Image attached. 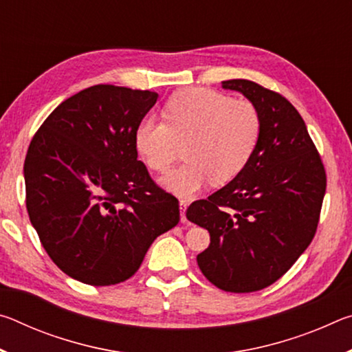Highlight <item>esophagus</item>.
Wrapping results in <instances>:
<instances>
[{"label":"esophagus","mask_w":352,"mask_h":352,"mask_svg":"<svg viewBox=\"0 0 352 352\" xmlns=\"http://www.w3.org/2000/svg\"><path fill=\"white\" fill-rule=\"evenodd\" d=\"M186 210H188V201H186V200H180V216H182V222H186Z\"/></svg>","instance_id":"34e87169"}]
</instances>
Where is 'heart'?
Listing matches in <instances>:
<instances>
[{
    "instance_id": "heart-1",
    "label": "heart",
    "mask_w": 352,
    "mask_h": 352,
    "mask_svg": "<svg viewBox=\"0 0 352 352\" xmlns=\"http://www.w3.org/2000/svg\"><path fill=\"white\" fill-rule=\"evenodd\" d=\"M163 119L141 121L135 144L155 172H168L184 147L186 162L163 178L166 188L184 199L197 194L210 180L223 184L239 175L262 133L258 107L208 88L174 94L164 105Z\"/></svg>"
}]
</instances>
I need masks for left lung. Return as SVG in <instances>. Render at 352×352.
<instances>
[{
	"instance_id": "obj_1",
	"label": "left lung",
	"mask_w": 352,
	"mask_h": 352,
	"mask_svg": "<svg viewBox=\"0 0 352 352\" xmlns=\"http://www.w3.org/2000/svg\"><path fill=\"white\" fill-rule=\"evenodd\" d=\"M258 107L262 133L239 175L186 217L208 230L197 256L211 284L250 294L278 281L312 242L326 192V170L298 110L276 91L247 79L223 80Z\"/></svg>"
}]
</instances>
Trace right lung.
<instances>
[{"instance_id":"1","label":"right lung","mask_w":352,"mask_h":352,"mask_svg":"<svg viewBox=\"0 0 352 352\" xmlns=\"http://www.w3.org/2000/svg\"><path fill=\"white\" fill-rule=\"evenodd\" d=\"M157 99L148 90L85 88L63 100L29 144V219L52 262L77 281H126L180 220L177 197L152 180L136 152V127Z\"/></svg>"}]
</instances>
